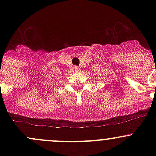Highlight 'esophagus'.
I'll use <instances>...</instances> for the list:
<instances>
[{"label": "esophagus", "instance_id": "esophagus-1", "mask_svg": "<svg viewBox=\"0 0 156 156\" xmlns=\"http://www.w3.org/2000/svg\"><path fill=\"white\" fill-rule=\"evenodd\" d=\"M74 69H75V71H78V70H79V68H78V67H77V66H75V67H74Z\"/></svg>", "mask_w": 156, "mask_h": 156}]
</instances>
